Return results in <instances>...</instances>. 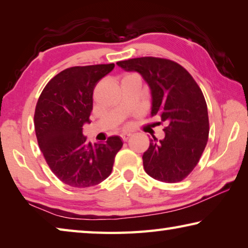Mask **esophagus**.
<instances>
[{
	"label": "esophagus",
	"instance_id": "1",
	"mask_svg": "<svg viewBox=\"0 0 248 248\" xmlns=\"http://www.w3.org/2000/svg\"><path fill=\"white\" fill-rule=\"evenodd\" d=\"M120 136H121V138H123L124 141H127L129 139V137L131 136V133H130V132H124V133H121Z\"/></svg>",
	"mask_w": 248,
	"mask_h": 248
}]
</instances>
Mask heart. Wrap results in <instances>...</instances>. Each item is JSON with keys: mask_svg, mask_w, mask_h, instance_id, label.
<instances>
[{"mask_svg": "<svg viewBox=\"0 0 248 248\" xmlns=\"http://www.w3.org/2000/svg\"><path fill=\"white\" fill-rule=\"evenodd\" d=\"M128 77H132V75H127V77H124V78H128Z\"/></svg>", "mask_w": 248, "mask_h": 248, "instance_id": "obj_1", "label": "heart"}]
</instances>
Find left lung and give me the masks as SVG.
<instances>
[{
    "label": "left lung",
    "instance_id": "left-lung-1",
    "mask_svg": "<svg viewBox=\"0 0 248 248\" xmlns=\"http://www.w3.org/2000/svg\"><path fill=\"white\" fill-rule=\"evenodd\" d=\"M125 72H138L148 84L151 117L167 124L164 139L150 140L142 159L146 174L164 183L189 175L209 137L207 103L198 84L182 65L167 59L143 57L117 62Z\"/></svg>",
    "mask_w": 248,
    "mask_h": 248
}]
</instances>
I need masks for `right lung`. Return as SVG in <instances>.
<instances>
[{
	"mask_svg": "<svg viewBox=\"0 0 248 248\" xmlns=\"http://www.w3.org/2000/svg\"><path fill=\"white\" fill-rule=\"evenodd\" d=\"M114 68L110 63L63 70L37 102L33 121L40 151L52 173L71 187H92L106 179L123 146L118 136L92 144L83 134L84 124L91 123L96 83Z\"/></svg>",
	"mask_w": 248,
	"mask_h": 248,
	"instance_id": "obj_1",
	"label": "right lung"
}]
</instances>
